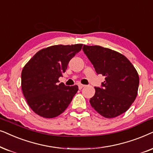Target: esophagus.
Instances as JSON below:
<instances>
[{"label": "esophagus", "mask_w": 153, "mask_h": 153, "mask_svg": "<svg viewBox=\"0 0 153 153\" xmlns=\"http://www.w3.org/2000/svg\"><path fill=\"white\" fill-rule=\"evenodd\" d=\"M85 86V85H82V84H79V85H78V87H79V89H82L83 87H84Z\"/></svg>", "instance_id": "1"}]
</instances>
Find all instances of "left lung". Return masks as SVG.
Instances as JSON below:
<instances>
[{
	"label": "left lung",
	"instance_id": "1",
	"mask_svg": "<svg viewBox=\"0 0 153 153\" xmlns=\"http://www.w3.org/2000/svg\"><path fill=\"white\" fill-rule=\"evenodd\" d=\"M83 52L97 74L105 76L94 87L91 107L101 115L113 118L127 111L137 96L139 77L133 65L120 53L99 45H83Z\"/></svg>",
	"mask_w": 153,
	"mask_h": 153
}]
</instances>
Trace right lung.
Here are the masks:
<instances>
[{
  "label": "right lung",
  "instance_id": "obj_1",
  "mask_svg": "<svg viewBox=\"0 0 153 153\" xmlns=\"http://www.w3.org/2000/svg\"><path fill=\"white\" fill-rule=\"evenodd\" d=\"M82 47V44L48 47L38 52L24 66L22 92L30 108L38 115L55 117L71 103L78 87L59 84V78Z\"/></svg>",
  "mask_w": 153,
  "mask_h": 153
}]
</instances>
